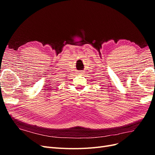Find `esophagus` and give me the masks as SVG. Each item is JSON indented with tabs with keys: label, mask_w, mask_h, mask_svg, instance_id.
I'll list each match as a JSON object with an SVG mask.
<instances>
[{
	"label": "esophagus",
	"mask_w": 155,
	"mask_h": 155,
	"mask_svg": "<svg viewBox=\"0 0 155 155\" xmlns=\"http://www.w3.org/2000/svg\"><path fill=\"white\" fill-rule=\"evenodd\" d=\"M84 73H83V71H79V74H80V75H83Z\"/></svg>",
	"instance_id": "obj_1"
}]
</instances>
